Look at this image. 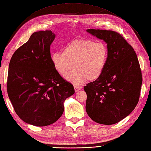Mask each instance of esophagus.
Returning <instances> with one entry per match:
<instances>
[{
	"mask_svg": "<svg viewBox=\"0 0 151 151\" xmlns=\"http://www.w3.org/2000/svg\"><path fill=\"white\" fill-rule=\"evenodd\" d=\"M74 88H75V91H78L80 90V89H81V87H79V86H76V85L74 86Z\"/></svg>",
	"mask_w": 151,
	"mask_h": 151,
	"instance_id": "esophagus-1",
	"label": "esophagus"
}]
</instances>
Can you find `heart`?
<instances>
[{
    "instance_id": "obj_1",
    "label": "heart",
    "mask_w": 151,
    "mask_h": 151,
    "mask_svg": "<svg viewBox=\"0 0 151 151\" xmlns=\"http://www.w3.org/2000/svg\"><path fill=\"white\" fill-rule=\"evenodd\" d=\"M108 58L107 46L88 39L70 41L63 47L62 52L51 54L52 66L61 75H65L75 67L66 79L76 86L84 84L88 80L94 81L101 77L106 67Z\"/></svg>"
}]
</instances>
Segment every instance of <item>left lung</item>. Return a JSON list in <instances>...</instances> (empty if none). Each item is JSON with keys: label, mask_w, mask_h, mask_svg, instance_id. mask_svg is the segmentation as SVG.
Returning <instances> with one entry per match:
<instances>
[{"label": "left lung", "mask_w": 151, "mask_h": 151, "mask_svg": "<svg viewBox=\"0 0 151 151\" xmlns=\"http://www.w3.org/2000/svg\"><path fill=\"white\" fill-rule=\"evenodd\" d=\"M88 33L107 44L108 58L104 73L84 87L86 110L99 124H113L132 112L138 102L142 75L132 47L116 32L88 29Z\"/></svg>", "instance_id": "1"}]
</instances>
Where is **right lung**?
Wrapping results in <instances>:
<instances>
[{
    "label": "right lung",
    "instance_id": "add662e5",
    "mask_svg": "<svg viewBox=\"0 0 151 151\" xmlns=\"http://www.w3.org/2000/svg\"><path fill=\"white\" fill-rule=\"evenodd\" d=\"M54 38L51 30L33 33L9 64V100L22 121L36 127L55 123L63 114L64 101L75 93L73 86L51 63L50 47Z\"/></svg>",
    "mask_w": 151,
    "mask_h": 151
}]
</instances>
